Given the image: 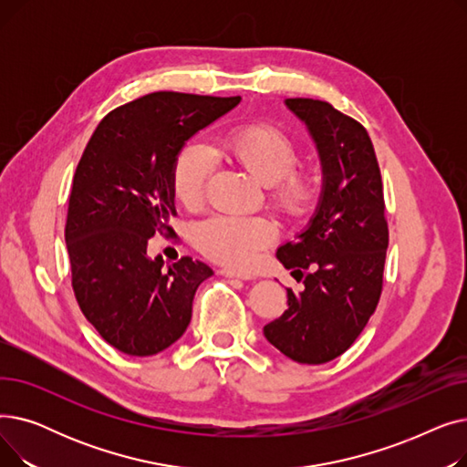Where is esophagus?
Instances as JSON below:
<instances>
[{
	"label": "esophagus",
	"instance_id": "obj_1",
	"mask_svg": "<svg viewBox=\"0 0 467 467\" xmlns=\"http://www.w3.org/2000/svg\"><path fill=\"white\" fill-rule=\"evenodd\" d=\"M221 275H223L225 278H238V280H252V275H248V273H240V271H234V268H223V271H221Z\"/></svg>",
	"mask_w": 467,
	"mask_h": 467
}]
</instances>
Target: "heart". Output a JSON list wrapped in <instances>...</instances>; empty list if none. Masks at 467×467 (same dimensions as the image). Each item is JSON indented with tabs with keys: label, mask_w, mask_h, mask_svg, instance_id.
Listing matches in <instances>:
<instances>
[{
	"label": "heart",
	"mask_w": 467,
	"mask_h": 467,
	"mask_svg": "<svg viewBox=\"0 0 467 467\" xmlns=\"http://www.w3.org/2000/svg\"><path fill=\"white\" fill-rule=\"evenodd\" d=\"M219 153L240 164L271 191L273 204L287 217H303L314 206L317 182L297 164V147L287 134L271 125H244L219 141ZM212 157L201 143H187L171 168V192L185 208L201 206ZM276 238L271 219L254 215H215L196 229L199 250L229 266H248L259 250Z\"/></svg>",
	"instance_id": "1"
}]
</instances>
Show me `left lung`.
I'll return each mask as SVG.
<instances>
[{"instance_id":"obj_1","label":"left lung","mask_w":467,"mask_h":467,"mask_svg":"<svg viewBox=\"0 0 467 467\" xmlns=\"http://www.w3.org/2000/svg\"><path fill=\"white\" fill-rule=\"evenodd\" d=\"M322 164V192L308 225L278 248L305 289H287V310L266 324V340L297 363L345 354L373 316L388 250L380 168L367 130L331 104L287 98Z\"/></svg>"}]
</instances>
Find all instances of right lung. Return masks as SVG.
Here are the masks:
<instances>
[{"mask_svg": "<svg viewBox=\"0 0 467 467\" xmlns=\"http://www.w3.org/2000/svg\"><path fill=\"white\" fill-rule=\"evenodd\" d=\"M240 104L153 92L108 113L88 140L69 194L66 246L87 320L129 356H155L185 333L194 291L213 275L182 257L164 268L147 240L176 213L171 168L187 140Z\"/></svg>", "mask_w": 467, "mask_h": 467, "instance_id": "add662e5", "label": "right lung"}]
</instances>
